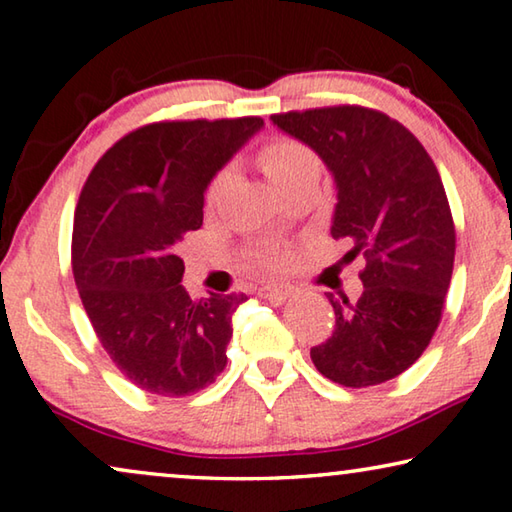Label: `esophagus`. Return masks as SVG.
Listing matches in <instances>:
<instances>
[{
  "label": "esophagus",
  "mask_w": 512,
  "mask_h": 512,
  "mask_svg": "<svg viewBox=\"0 0 512 512\" xmlns=\"http://www.w3.org/2000/svg\"><path fill=\"white\" fill-rule=\"evenodd\" d=\"M291 287L280 285V287H259V296L262 298H271V300H285L287 296H291Z\"/></svg>",
  "instance_id": "obj_1"
}]
</instances>
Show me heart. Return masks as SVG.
Returning a JSON list of instances; mask_svg holds the SVG:
<instances>
[{
    "label": "heart",
    "instance_id": "obj_1",
    "mask_svg": "<svg viewBox=\"0 0 512 512\" xmlns=\"http://www.w3.org/2000/svg\"><path fill=\"white\" fill-rule=\"evenodd\" d=\"M257 164L264 170V175L273 182L275 189L289 184L294 177L303 175L305 170L319 168V157L316 152L305 145L303 141L291 139V136H275V139L266 141L257 152ZM230 177V168H221L212 177L207 186V198L216 200L218 193ZM250 262H253L259 271L278 273L289 264V253L280 246H259L250 250Z\"/></svg>",
    "mask_w": 512,
    "mask_h": 512
}]
</instances>
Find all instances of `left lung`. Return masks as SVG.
Listing matches in <instances>:
<instances>
[{
    "instance_id": "obj_1",
    "label": "left lung",
    "mask_w": 512,
    "mask_h": 512,
    "mask_svg": "<svg viewBox=\"0 0 512 512\" xmlns=\"http://www.w3.org/2000/svg\"><path fill=\"white\" fill-rule=\"evenodd\" d=\"M282 132L326 161L337 182L332 237L364 257L362 296L330 298L335 330L314 346L332 383L371 387L412 367L440 326L456 257L442 177L417 136L387 113L337 104L273 113Z\"/></svg>"
}]
</instances>
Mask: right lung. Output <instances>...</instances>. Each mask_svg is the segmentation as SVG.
I'll list each match as a JSON object with an SVG mask.
<instances>
[{"label": "right lung", "mask_w": 512, "mask_h": 512, "mask_svg": "<svg viewBox=\"0 0 512 512\" xmlns=\"http://www.w3.org/2000/svg\"><path fill=\"white\" fill-rule=\"evenodd\" d=\"M259 116L161 120L125 134L81 189L72 275L120 373L157 396H186L225 369L246 294L193 300L180 285L182 239L202 225L205 189L253 136Z\"/></svg>", "instance_id": "1"}]
</instances>
